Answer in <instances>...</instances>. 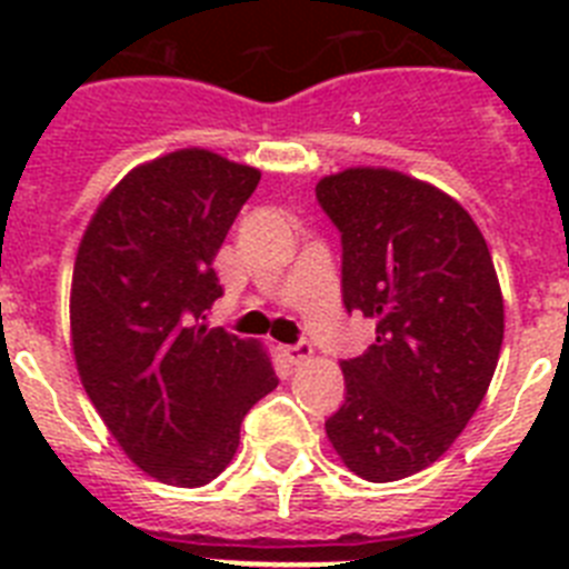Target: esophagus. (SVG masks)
<instances>
[{
    "mask_svg": "<svg viewBox=\"0 0 569 569\" xmlns=\"http://www.w3.org/2000/svg\"><path fill=\"white\" fill-rule=\"evenodd\" d=\"M281 353H284V359H288L290 365H301V361L310 359V353H313V347H310L308 341H296V345L281 347Z\"/></svg>",
    "mask_w": 569,
    "mask_h": 569,
    "instance_id": "34e87169",
    "label": "esophagus"
}]
</instances>
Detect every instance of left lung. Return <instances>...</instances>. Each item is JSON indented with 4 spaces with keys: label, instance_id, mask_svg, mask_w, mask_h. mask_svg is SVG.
Returning <instances> with one entry per match:
<instances>
[{
    "label": "left lung",
    "instance_id": "1",
    "mask_svg": "<svg viewBox=\"0 0 569 569\" xmlns=\"http://www.w3.org/2000/svg\"><path fill=\"white\" fill-rule=\"evenodd\" d=\"M341 233V301L376 321L341 361L345 405L325 421L356 476L399 481L433 465L485 399L505 339L492 256L456 199L396 170L316 184Z\"/></svg>",
    "mask_w": 569,
    "mask_h": 569
}]
</instances>
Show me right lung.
<instances>
[{
  "label": "right lung",
  "mask_w": 569,
  "mask_h": 569,
  "mask_svg": "<svg viewBox=\"0 0 569 569\" xmlns=\"http://www.w3.org/2000/svg\"><path fill=\"white\" fill-rule=\"evenodd\" d=\"M259 179L210 150H176L130 170L79 244V376L124 453L164 485L216 479L241 419L279 385L256 341L199 325L222 296L216 253Z\"/></svg>",
  "instance_id": "1"
}]
</instances>
